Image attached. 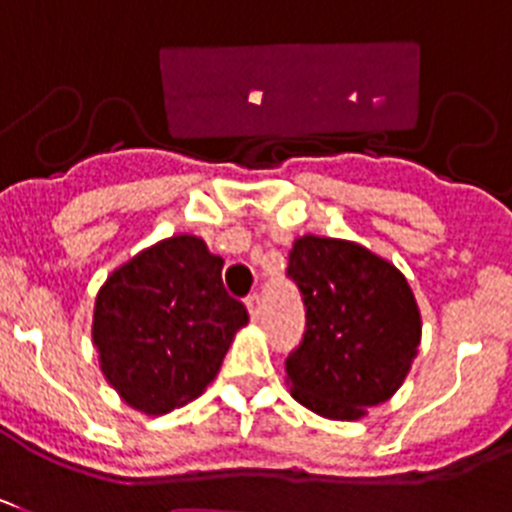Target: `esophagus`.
<instances>
[{"label": "esophagus", "instance_id": "34e87169", "mask_svg": "<svg viewBox=\"0 0 512 512\" xmlns=\"http://www.w3.org/2000/svg\"><path fill=\"white\" fill-rule=\"evenodd\" d=\"M247 311H250V319L252 322H257V319L262 317V301L257 293H252L250 299H247Z\"/></svg>", "mask_w": 512, "mask_h": 512}]
</instances>
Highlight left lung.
I'll return each mask as SVG.
<instances>
[{"label":"left lung","mask_w":512,"mask_h":512,"mask_svg":"<svg viewBox=\"0 0 512 512\" xmlns=\"http://www.w3.org/2000/svg\"><path fill=\"white\" fill-rule=\"evenodd\" d=\"M288 278L301 291L306 330L286 358L291 397L330 420H358L410 373L420 311L391 262L345 239L293 242Z\"/></svg>","instance_id":"1"}]
</instances>
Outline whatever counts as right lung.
<instances>
[{"label":"right lung","mask_w":512,"mask_h":512,"mask_svg":"<svg viewBox=\"0 0 512 512\" xmlns=\"http://www.w3.org/2000/svg\"><path fill=\"white\" fill-rule=\"evenodd\" d=\"M224 260L193 234L162 239L113 270L95 299L92 342L123 402L164 415L203 394L250 322L221 283Z\"/></svg>","instance_id":"right-lung-1"}]
</instances>
